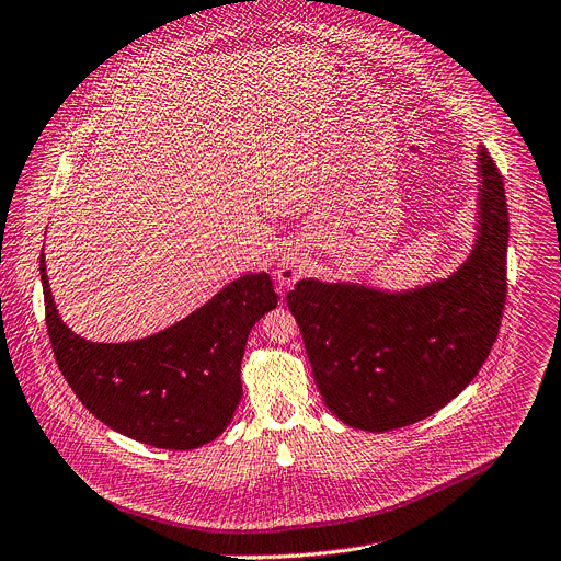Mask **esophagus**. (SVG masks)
I'll return each mask as SVG.
<instances>
[{"label":"esophagus","mask_w":561,"mask_h":561,"mask_svg":"<svg viewBox=\"0 0 561 561\" xmlns=\"http://www.w3.org/2000/svg\"><path fill=\"white\" fill-rule=\"evenodd\" d=\"M301 271H304V266H301L299 254L295 250H286L275 268V279L282 286H293L301 277Z\"/></svg>","instance_id":"esophagus-1"}]
</instances>
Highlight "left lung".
Returning a JSON list of instances; mask_svg holds the SVG:
<instances>
[{"label":"left lung","instance_id":"1","mask_svg":"<svg viewBox=\"0 0 561 561\" xmlns=\"http://www.w3.org/2000/svg\"><path fill=\"white\" fill-rule=\"evenodd\" d=\"M474 243L451 275L412 288L299 279L286 295L329 412L365 432L419 423L461 393L496 340L505 304L507 206L477 149Z\"/></svg>","mask_w":561,"mask_h":561}]
</instances>
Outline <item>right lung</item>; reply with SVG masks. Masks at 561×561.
Listing matches in <instances>:
<instances>
[{
    "label": "right lung",
    "instance_id": "obj_1",
    "mask_svg": "<svg viewBox=\"0 0 561 561\" xmlns=\"http://www.w3.org/2000/svg\"><path fill=\"white\" fill-rule=\"evenodd\" d=\"M39 277L58 367L100 423L161 449L201 447L230 425L245 340L277 307L268 273L241 275L187 318L129 342H91L62 322L44 252Z\"/></svg>",
    "mask_w": 561,
    "mask_h": 561
}]
</instances>
